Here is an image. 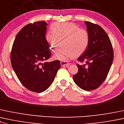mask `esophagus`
Returning <instances> with one entry per match:
<instances>
[{
    "mask_svg": "<svg viewBox=\"0 0 124 124\" xmlns=\"http://www.w3.org/2000/svg\"><path fill=\"white\" fill-rule=\"evenodd\" d=\"M61 66H66V67H69L70 65V63H69L67 61H61Z\"/></svg>",
    "mask_w": 124,
    "mask_h": 124,
    "instance_id": "obj_1",
    "label": "esophagus"
}]
</instances>
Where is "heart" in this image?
<instances>
[{"label":"heart","mask_w":124,"mask_h":124,"mask_svg":"<svg viewBox=\"0 0 124 124\" xmlns=\"http://www.w3.org/2000/svg\"><path fill=\"white\" fill-rule=\"evenodd\" d=\"M51 31L46 35V39L54 52H56L62 40L63 47L58 50L54 57L66 61L81 55L88 46L89 34L86 30L79 28L71 22L54 23Z\"/></svg>","instance_id":"obj_1"}]
</instances>
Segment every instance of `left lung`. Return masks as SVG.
Instances as JSON below:
<instances>
[{
	"label": "left lung",
	"mask_w": 124,
	"mask_h": 124,
	"mask_svg": "<svg viewBox=\"0 0 124 124\" xmlns=\"http://www.w3.org/2000/svg\"><path fill=\"white\" fill-rule=\"evenodd\" d=\"M89 40L84 54L78 58V72L73 77L74 83L85 91L98 88L106 78L112 64L114 52L107 33L99 25L85 21Z\"/></svg>",
	"instance_id": "1"
}]
</instances>
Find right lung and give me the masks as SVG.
I'll use <instances>...</instances> for the list:
<instances>
[{
    "instance_id": "obj_1",
    "label": "right lung",
    "mask_w": 124,
    "mask_h": 124,
    "mask_svg": "<svg viewBox=\"0 0 124 124\" xmlns=\"http://www.w3.org/2000/svg\"><path fill=\"white\" fill-rule=\"evenodd\" d=\"M47 26L44 21L25 25L15 38L10 56L11 66L21 84L37 93L48 88L61 67L59 60L42 63L51 56L46 39Z\"/></svg>"
}]
</instances>
